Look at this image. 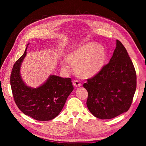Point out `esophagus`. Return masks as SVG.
Masks as SVG:
<instances>
[{"label":"esophagus","instance_id":"esophagus-1","mask_svg":"<svg viewBox=\"0 0 146 146\" xmlns=\"http://www.w3.org/2000/svg\"><path fill=\"white\" fill-rule=\"evenodd\" d=\"M72 83H73V85H74L75 87H76V88L80 87V86H82V84L80 83V82H78V81L77 80H74L73 82H72Z\"/></svg>","mask_w":146,"mask_h":146}]
</instances>
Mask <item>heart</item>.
<instances>
[{"mask_svg":"<svg viewBox=\"0 0 146 146\" xmlns=\"http://www.w3.org/2000/svg\"><path fill=\"white\" fill-rule=\"evenodd\" d=\"M107 54L104 47L98 43L90 42L68 53L65 60L69 64L74 66L77 76L83 78L93 77L104 67ZM62 68L67 70L68 65L61 62Z\"/></svg>","mask_w":146,"mask_h":146,"instance_id":"1","label":"heart"}]
</instances>
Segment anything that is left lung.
Instances as JSON below:
<instances>
[{
	"label": "left lung",
	"mask_w": 146,
	"mask_h": 146,
	"mask_svg": "<svg viewBox=\"0 0 146 146\" xmlns=\"http://www.w3.org/2000/svg\"><path fill=\"white\" fill-rule=\"evenodd\" d=\"M83 87L88 93L87 107L95 117L112 119L129 110L136 88V74L127 50L119 40L109 63L87 79Z\"/></svg>",
	"instance_id": "1"
}]
</instances>
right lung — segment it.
I'll list each match as a JSON object with an SVG mask.
<instances>
[{
  "instance_id": "add662e5",
  "label": "right lung",
  "mask_w": 146,
  "mask_h": 146,
  "mask_svg": "<svg viewBox=\"0 0 146 146\" xmlns=\"http://www.w3.org/2000/svg\"><path fill=\"white\" fill-rule=\"evenodd\" d=\"M27 48V46L12 69L10 85L13 98L17 107L25 115L37 121H50L60 114L73 91L71 78L50 75L45 83L36 88L26 85L21 78L20 68Z\"/></svg>"
}]
</instances>
